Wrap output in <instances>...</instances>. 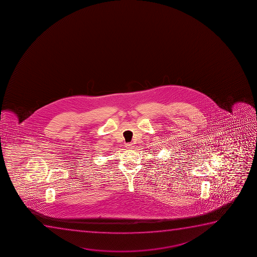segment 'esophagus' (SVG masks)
Segmentation results:
<instances>
[{"label": "esophagus", "mask_w": 257, "mask_h": 257, "mask_svg": "<svg viewBox=\"0 0 257 257\" xmlns=\"http://www.w3.org/2000/svg\"><path fill=\"white\" fill-rule=\"evenodd\" d=\"M125 147L126 149H133V145L132 143H128V144H125Z\"/></svg>", "instance_id": "esophagus-1"}]
</instances>
